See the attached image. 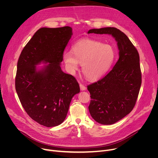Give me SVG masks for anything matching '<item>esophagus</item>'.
<instances>
[{"label": "esophagus", "mask_w": 158, "mask_h": 158, "mask_svg": "<svg viewBox=\"0 0 158 158\" xmlns=\"http://www.w3.org/2000/svg\"><path fill=\"white\" fill-rule=\"evenodd\" d=\"M79 86H80V89H81V90H82V91L85 90V89H86V86H85V85H82V84H80V85H79Z\"/></svg>", "instance_id": "esophagus-1"}]
</instances>
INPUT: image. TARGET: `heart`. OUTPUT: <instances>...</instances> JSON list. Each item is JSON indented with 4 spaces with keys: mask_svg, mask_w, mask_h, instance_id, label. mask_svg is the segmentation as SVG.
Segmentation results:
<instances>
[{
    "mask_svg": "<svg viewBox=\"0 0 158 158\" xmlns=\"http://www.w3.org/2000/svg\"><path fill=\"white\" fill-rule=\"evenodd\" d=\"M116 56L114 48L100 41L84 40L63 54V61L69 71L73 73L82 65V72L89 80L98 79L108 71Z\"/></svg>",
    "mask_w": 158,
    "mask_h": 158,
    "instance_id": "1",
    "label": "heart"
}]
</instances>
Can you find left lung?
<instances>
[{
    "mask_svg": "<svg viewBox=\"0 0 158 158\" xmlns=\"http://www.w3.org/2000/svg\"><path fill=\"white\" fill-rule=\"evenodd\" d=\"M88 33L111 35L117 42L119 59L113 69L87 86L91 116L99 123L111 125L126 117L135 106L142 85L139 54L128 37L117 28L93 29Z\"/></svg>",
    "mask_w": 158,
    "mask_h": 158,
    "instance_id": "obj_1",
    "label": "left lung"
}]
</instances>
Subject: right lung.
<instances>
[{"instance_id": "right-lung-1", "label": "right lung", "mask_w": 158, "mask_h": 158, "mask_svg": "<svg viewBox=\"0 0 158 158\" xmlns=\"http://www.w3.org/2000/svg\"><path fill=\"white\" fill-rule=\"evenodd\" d=\"M72 35L69 26L38 29L24 47L17 63L15 89L29 117L47 127L65 119L72 97L80 92L77 80L60 66ZM47 64L38 69L36 65Z\"/></svg>"}]
</instances>
